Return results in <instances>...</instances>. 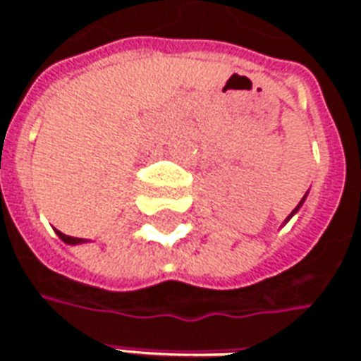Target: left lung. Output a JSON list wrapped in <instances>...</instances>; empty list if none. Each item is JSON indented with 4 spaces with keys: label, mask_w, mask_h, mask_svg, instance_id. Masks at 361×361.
Returning a JSON list of instances; mask_svg holds the SVG:
<instances>
[{
    "label": "left lung",
    "mask_w": 361,
    "mask_h": 361,
    "mask_svg": "<svg viewBox=\"0 0 361 361\" xmlns=\"http://www.w3.org/2000/svg\"><path fill=\"white\" fill-rule=\"evenodd\" d=\"M305 197H307V192H305V195H304V197H302V202H300V204L295 205V209H293L292 214H290V216H288V218H286V221H283V226H286V224H288V221H290V219H292L293 216H295V214H298V209H300V207H302V205H304Z\"/></svg>",
    "instance_id": "8db88e82"
}]
</instances>
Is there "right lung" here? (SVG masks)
Returning a JSON list of instances; mask_svg holds the SVG:
<instances>
[{"instance_id":"1","label":"right lung","mask_w":361,"mask_h":361,"mask_svg":"<svg viewBox=\"0 0 361 361\" xmlns=\"http://www.w3.org/2000/svg\"><path fill=\"white\" fill-rule=\"evenodd\" d=\"M57 235L61 238V242L69 243V245H80V243H85V240H81V238H71V235H66V233H61V231H57Z\"/></svg>"}]
</instances>
